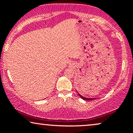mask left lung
<instances>
[{"label":"left lung","mask_w":133,"mask_h":133,"mask_svg":"<svg viewBox=\"0 0 133 133\" xmlns=\"http://www.w3.org/2000/svg\"><path fill=\"white\" fill-rule=\"evenodd\" d=\"M77 93H78V92H77ZM78 94H79V96H80L81 98H82V99H84V100H86V101H91V100L95 99H96V98H87V97H83V96H82L80 94H79V93H78Z\"/></svg>","instance_id":"8db88e82"}]
</instances>
